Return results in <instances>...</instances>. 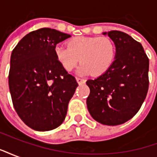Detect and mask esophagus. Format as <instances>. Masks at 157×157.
<instances>
[{
	"label": "esophagus",
	"mask_w": 157,
	"mask_h": 157,
	"mask_svg": "<svg viewBox=\"0 0 157 157\" xmlns=\"http://www.w3.org/2000/svg\"><path fill=\"white\" fill-rule=\"evenodd\" d=\"M76 82H78L79 84H82V83H85V80L82 78H79V77H76Z\"/></svg>",
	"instance_id": "34e87169"
}]
</instances>
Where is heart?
Wrapping results in <instances>:
<instances>
[{
	"label": "heart",
	"mask_w": 157,
	"mask_h": 157,
	"mask_svg": "<svg viewBox=\"0 0 157 157\" xmlns=\"http://www.w3.org/2000/svg\"><path fill=\"white\" fill-rule=\"evenodd\" d=\"M55 55L61 67L71 71L78 65L82 75L99 76L111 68L116 56V47L109 37H75L67 42V47L57 44Z\"/></svg>",
	"instance_id": "1"
}]
</instances>
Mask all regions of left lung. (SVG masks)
I'll return each instance as SVG.
<instances>
[{
  "instance_id": "left-lung-1",
  "label": "left lung",
  "mask_w": 157,
  "mask_h": 157,
  "mask_svg": "<svg viewBox=\"0 0 157 157\" xmlns=\"http://www.w3.org/2000/svg\"><path fill=\"white\" fill-rule=\"evenodd\" d=\"M107 33H103L106 34ZM116 56L105 74L88 80L87 109L96 121L122 124L138 113L149 88V59L140 43L125 33L110 31Z\"/></svg>"
}]
</instances>
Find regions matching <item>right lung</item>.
<instances>
[{"instance_id": "1", "label": "right lung", "mask_w": 157, "mask_h": 157, "mask_svg": "<svg viewBox=\"0 0 157 157\" xmlns=\"http://www.w3.org/2000/svg\"><path fill=\"white\" fill-rule=\"evenodd\" d=\"M70 37L43 28L24 36L12 50L8 75L12 103L33 129L52 130L65 120L78 83L62 68L54 49Z\"/></svg>"}]
</instances>
